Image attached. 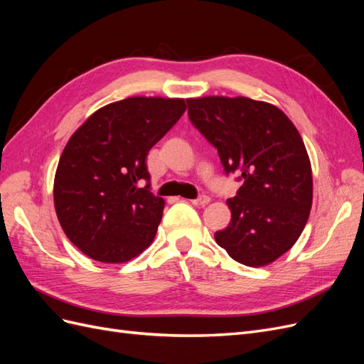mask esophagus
<instances>
[{"label": "esophagus", "instance_id": "34e87169", "mask_svg": "<svg viewBox=\"0 0 364 364\" xmlns=\"http://www.w3.org/2000/svg\"><path fill=\"white\" fill-rule=\"evenodd\" d=\"M191 203H193V205H196V206H205L206 203H209V196L202 194V196L197 197V199H193V200H191Z\"/></svg>", "mask_w": 364, "mask_h": 364}]
</instances>
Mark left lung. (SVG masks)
<instances>
[{
    "mask_svg": "<svg viewBox=\"0 0 364 364\" xmlns=\"http://www.w3.org/2000/svg\"><path fill=\"white\" fill-rule=\"evenodd\" d=\"M193 126L217 149L225 173L243 182L228 199L230 223L214 234L228 255L250 267L278 259L301 237L313 203L304 141L281 109L247 97L188 98Z\"/></svg>",
    "mask_w": 364,
    "mask_h": 364,
    "instance_id": "left-lung-1",
    "label": "left lung"
}]
</instances>
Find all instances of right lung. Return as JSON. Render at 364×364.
<instances>
[{"label": "right lung", "mask_w": 364, "mask_h": 364, "mask_svg": "<svg viewBox=\"0 0 364 364\" xmlns=\"http://www.w3.org/2000/svg\"><path fill=\"white\" fill-rule=\"evenodd\" d=\"M185 109L183 98L130 97L98 109L74 132L53 193L63 232L85 255L126 262L151 245L165 202L150 193L146 159Z\"/></svg>", "instance_id": "obj_1"}]
</instances>
